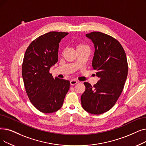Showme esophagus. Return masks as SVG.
<instances>
[{
    "label": "esophagus",
    "instance_id": "34e87169",
    "mask_svg": "<svg viewBox=\"0 0 146 146\" xmlns=\"http://www.w3.org/2000/svg\"><path fill=\"white\" fill-rule=\"evenodd\" d=\"M70 85H75V84H78V81H77V80H74V79H72V80H70Z\"/></svg>",
    "mask_w": 146,
    "mask_h": 146
}]
</instances>
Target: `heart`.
Here are the masks:
<instances>
[{
  "mask_svg": "<svg viewBox=\"0 0 146 146\" xmlns=\"http://www.w3.org/2000/svg\"><path fill=\"white\" fill-rule=\"evenodd\" d=\"M88 49V47L84 45V44L82 43H79L77 45V50L78 49Z\"/></svg>",
  "mask_w": 146,
  "mask_h": 146,
  "instance_id": "b5f03b06",
  "label": "heart"
}]
</instances>
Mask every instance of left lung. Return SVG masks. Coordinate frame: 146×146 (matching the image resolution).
I'll list each match as a JSON object with an SVG mask.
<instances>
[{"instance_id":"8db88e82","label":"left lung","mask_w":146,"mask_h":146,"mask_svg":"<svg viewBox=\"0 0 146 146\" xmlns=\"http://www.w3.org/2000/svg\"><path fill=\"white\" fill-rule=\"evenodd\" d=\"M86 36L94 45L92 64L100 79L94 86L84 82L81 104L87 112L100 115L112 108L123 91L128 75L127 59L122 45L111 36L98 31Z\"/></svg>"}]
</instances>
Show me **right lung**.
I'll return each instance as SVG.
<instances>
[{
  "label": "right lung",
  "mask_w": 146,
  "mask_h": 146,
  "mask_svg": "<svg viewBox=\"0 0 146 146\" xmlns=\"http://www.w3.org/2000/svg\"><path fill=\"white\" fill-rule=\"evenodd\" d=\"M68 33L50 31L37 37L25 52L22 65L24 86L31 103L44 113L61 108L70 88L68 80L54 78L49 70L58 61L59 43Z\"/></svg>",
  "instance_id": "1"
}]
</instances>
